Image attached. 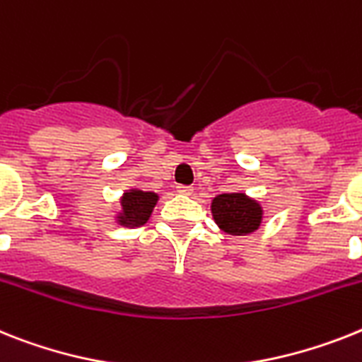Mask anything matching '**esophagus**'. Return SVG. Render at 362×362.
Listing matches in <instances>:
<instances>
[{
    "label": "esophagus",
    "mask_w": 362,
    "mask_h": 362,
    "mask_svg": "<svg viewBox=\"0 0 362 362\" xmlns=\"http://www.w3.org/2000/svg\"><path fill=\"white\" fill-rule=\"evenodd\" d=\"M176 191H178L180 195H193V187L191 186H176Z\"/></svg>",
    "instance_id": "1"
}]
</instances>
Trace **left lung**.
<instances>
[{
	"label": "left lung",
	"mask_w": 362,
	"mask_h": 362,
	"mask_svg": "<svg viewBox=\"0 0 362 362\" xmlns=\"http://www.w3.org/2000/svg\"><path fill=\"white\" fill-rule=\"evenodd\" d=\"M211 214L221 230L232 235H245L259 228L263 209L245 193H224L214 199Z\"/></svg>",
	"instance_id": "1"
}]
</instances>
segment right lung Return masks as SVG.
I'll list each match as a JSON object with an SVG mask.
<instances>
[{
	"label": "right lung",
	"mask_w": 362,
	"mask_h": 362,
	"mask_svg": "<svg viewBox=\"0 0 362 362\" xmlns=\"http://www.w3.org/2000/svg\"><path fill=\"white\" fill-rule=\"evenodd\" d=\"M156 202V193L139 189L127 191L121 199V214L117 217L119 224H123V226H141L148 221Z\"/></svg>",
	"instance_id": "obj_1"
}]
</instances>
